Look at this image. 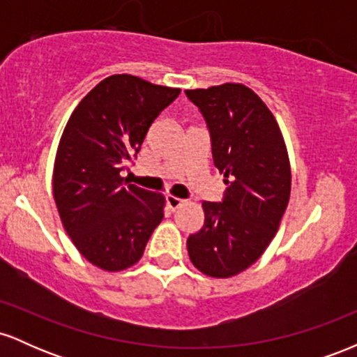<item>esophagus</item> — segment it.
I'll list each match as a JSON object with an SVG mask.
<instances>
[{
    "label": "esophagus",
    "instance_id": "1",
    "mask_svg": "<svg viewBox=\"0 0 357 357\" xmlns=\"http://www.w3.org/2000/svg\"><path fill=\"white\" fill-rule=\"evenodd\" d=\"M183 203H184V199H181V198H176V196H173V195L166 196V206L169 208L171 211L178 210L179 206H183Z\"/></svg>",
    "mask_w": 357,
    "mask_h": 357
}]
</instances>
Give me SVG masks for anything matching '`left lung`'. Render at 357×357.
<instances>
[{"label": "left lung", "instance_id": "8db88e82", "mask_svg": "<svg viewBox=\"0 0 357 357\" xmlns=\"http://www.w3.org/2000/svg\"><path fill=\"white\" fill-rule=\"evenodd\" d=\"M206 119L213 161L227 178L221 203L203 202L204 223L190 235L188 255L213 278L252 267L280 227L290 199V161L275 117L243 84L186 90Z\"/></svg>", "mask_w": 357, "mask_h": 357}]
</instances>
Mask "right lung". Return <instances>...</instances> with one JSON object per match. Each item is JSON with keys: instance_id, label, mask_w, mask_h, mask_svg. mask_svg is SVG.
I'll use <instances>...</instances> for the list:
<instances>
[{"instance_id": "right-lung-1", "label": "right lung", "mask_w": 357, "mask_h": 357, "mask_svg": "<svg viewBox=\"0 0 357 357\" xmlns=\"http://www.w3.org/2000/svg\"><path fill=\"white\" fill-rule=\"evenodd\" d=\"M179 92L110 75L80 100L61 134L53 165L56 210L82 257L105 272L137 264L165 216V196L127 184L122 171Z\"/></svg>"}]
</instances>
